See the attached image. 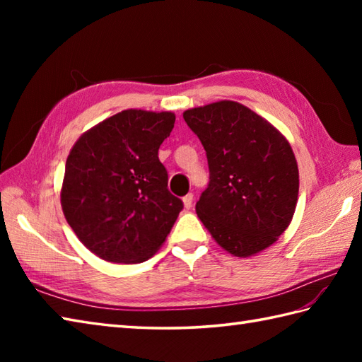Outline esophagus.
I'll list each match as a JSON object with an SVG mask.
<instances>
[{
	"instance_id": "obj_1",
	"label": "esophagus",
	"mask_w": 362,
	"mask_h": 362,
	"mask_svg": "<svg viewBox=\"0 0 362 362\" xmlns=\"http://www.w3.org/2000/svg\"><path fill=\"white\" fill-rule=\"evenodd\" d=\"M193 201H194V196L193 194H187L185 197H183V205H185V209L189 210L191 206H193Z\"/></svg>"
}]
</instances>
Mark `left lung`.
Here are the masks:
<instances>
[{
	"label": "left lung",
	"mask_w": 362,
	"mask_h": 362,
	"mask_svg": "<svg viewBox=\"0 0 362 362\" xmlns=\"http://www.w3.org/2000/svg\"><path fill=\"white\" fill-rule=\"evenodd\" d=\"M210 169L196 213L222 249L250 257L288 228L298 197L294 152L279 130L235 101L183 112Z\"/></svg>",
	"instance_id": "left-lung-1"
}]
</instances>
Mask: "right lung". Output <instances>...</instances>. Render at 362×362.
<instances>
[{"instance_id":"1","label":"right lung","mask_w":362,"mask_h":362,"mask_svg":"<svg viewBox=\"0 0 362 362\" xmlns=\"http://www.w3.org/2000/svg\"><path fill=\"white\" fill-rule=\"evenodd\" d=\"M173 112L129 109L99 122L66 158L60 204L76 236L112 263H143L171 232L183 202L168 189L158 148Z\"/></svg>"}]
</instances>
